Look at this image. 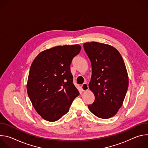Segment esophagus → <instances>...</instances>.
I'll return each mask as SVG.
<instances>
[{"label":"esophagus","mask_w":148,"mask_h":148,"mask_svg":"<svg viewBox=\"0 0 148 148\" xmlns=\"http://www.w3.org/2000/svg\"><path fill=\"white\" fill-rule=\"evenodd\" d=\"M81 89L83 91H86L88 90V86L87 83H84L81 86Z\"/></svg>","instance_id":"1"}]
</instances>
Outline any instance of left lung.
Instances as JSON below:
<instances>
[{
    "mask_svg": "<svg viewBox=\"0 0 148 148\" xmlns=\"http://www.w3.org/2000/svg\"><path fill=\"white\" fill-rule=\"evenodd\" d=\"M91 63L89 88L95 96L90 111L102 119L114 116L121 107L128 88V75L119 52L109 45L88 42L83 45Z\"/></svg>",
    "mask_w": 148,
    "mask_h": 148,
    "instance_id": "8db88e82",
    "label": "left lung"
}]
</instances>
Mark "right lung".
<instances>
[{
	"instance_id": "obj_1",
	"label": "right lung",
	"mask_w": 148,
	"mask_h": 148,
	"mask_svg": "<svg viewBox=\"0 0 148 148\" xmlns=\"http://www.w3.org/2000/svg\"><path fill=\"white\" fill-rule=\"evenodd\" d=\"M79 45L56 46L40 53L30 67L27 91L35 110L44 119L54 122L66 114L79 92L70 71Z\"/></svg>"
}]
</instances>
